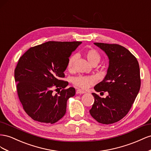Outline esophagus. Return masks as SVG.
I'll return each mask as SVG.
<instances>
[{
  "instance_id": "34e87169",
  "label": "esophagus",
  "mask_w": 151,
  "mask_h": 151,
  "mask_svg": "<svg viewBox=\"0 0 151 151\" xmlns=\"http://www.w3.org/2000/svg\"><path fill=\"white\" fill-rule=\"evenodd\" d=\"M85 92L83 90H81L80 89H78L76 90V93H85Z\"/></svg>"
}]
</instances>
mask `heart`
<instances>
[{"instance_id": "1", "label": "heart", "mask_w": 151, "mask_h": 151, "mask_svg": "<svg viewBox=\"0 0 151 151\" xmlns=\"http://www.w3.org/2000/svg\"><path fill=\"white\" fill-rule=\"evenodd\" d=\"M85 55L88 61L93 65H96L99 63L101 59V55L94 49H89L85 52ZM76 60V55H73L69 58L67 63V69L70 72L75 70V63ZM95 82V79L91 76H78L75 77L72 80L73 84L82 89H87L90 85Z\"/></svg>"}]
</instances>
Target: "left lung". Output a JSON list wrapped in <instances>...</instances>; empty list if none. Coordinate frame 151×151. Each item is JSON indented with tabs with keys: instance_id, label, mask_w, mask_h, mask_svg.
Masks as SVG:
<instances>
[{
	"instance_id": "left-lung-1",
	"label": "left lung",
	"mask_w": 151,
	"mask_h": 151,
	"mask_svg": "<svg viewBox=\"0 0 151 151\" xmlns=\"http://www.w3.org/2000/svg\"><path fill=\"white\" fill-rule=\"evenodd\" d=\"M94 44L104 50L109 59L106 76L94 89L109 94L101 98L92 93L94 102L89 111L99 123L113 124L128 114L139 92V64L134 55L122 45L97 42Z\"/></svg>"
}]
</instances>
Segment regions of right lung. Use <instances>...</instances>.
Segmentation results:
<instances>
[{
  "mask_svg": "<svg viewBox=\"0 0 151 151\" xmlns=\"http://www.w3.org/2000/svg\"><path fill=\"white\" fill-rule=\"evenodd\" d=\"M81 44L47 42L30 47L19 59L14 70L17 92L24 110L33 120L53 124L65 114L67 101L75 96V89L65 88L68 82L62 78L69 58ZM54 88L62 90L54 94Z\"/></svg>",
  "mask_w": 151,
  "mask_h": 151,
  "instance_id": "obj_1",
  "label": "right lung"
}]
</instances>
